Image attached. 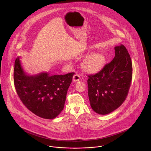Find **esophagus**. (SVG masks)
Here are the masks:
<instances>
[{
	"label": "esophagus",
	"mask_w": 151,
	"mask_h": 151,
	"mask_svg": "<svg viewBox=\"0 0 151 151\" xmlns=\"http://www.w3.org/2000/svg\"><path fill=\"white\" fill-rule=\"evenodd\" d=\"M80 75H79V74H78V73L74 75L73 76V82H75V83L78 81L79 80H80Z\"/></svg>",
	"instance_id": "1"
}]
</instances>
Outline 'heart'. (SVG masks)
<instances>
[{
	"mask_svg": "<svg viewBox=\"0 0 151 151\" xmlns=\"http://www.w3.org/2000/svg\"><path fill=\"white\" fill-rule=\"evenodd\" d=\"M106 59L100 52H92L88 55L81 63V68L88 73L99 72L105 64Z\"/></svg>",
	"mask_w": 151,
	"mask_h": 151,
	"instance_id": "1",
	"label": "heart"
}]
</instances>
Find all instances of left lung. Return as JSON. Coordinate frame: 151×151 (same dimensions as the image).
<instances>
[{
  "mask_svg": "<svg viewBox=\"0 0 151 151\" xmlns=\"http://www.w3.org/2000/svg\"><path fill=\"white\" fill-rule=\"evenodd\" d=\"M115 57L95 75L88 77V97L96 113L105 115L119 108L126 100L132 76V65L124 45L114 47Z\"/></svg>",
  "mask_w": 151,
  "mask_h": 151,
  "instance_id": "8db88e82",
  "label": "left lung"
}]
</instances>
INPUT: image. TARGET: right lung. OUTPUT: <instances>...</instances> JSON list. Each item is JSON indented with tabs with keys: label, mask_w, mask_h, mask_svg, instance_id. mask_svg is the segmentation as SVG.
Listing matches in <instances>:
<instances>
[{
	"label": "right lung",
	"mask_w": 151,
	"mask_h": 151,
	"mask_svg": "<svg viewBox=\"0 0 151 151\" xmlns=\"http://www.w3.org/2000/svg\"><path fill=\"white\" fill-rule=\"evenodd\" d=\"M74 72L50 76L47 72L26 74L19 57L14 62V81L16 92L30 111L45 119H54L63 110Z\"/></svg>",
	"instance_id": "add662e5"
}]
</instances>
